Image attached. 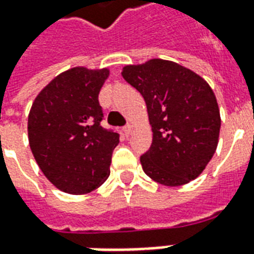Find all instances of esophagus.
<instances>
[{"label":"esophagus","mask_w":254,"mask_h":254,"mask_svg":"<svg viewBox=\"0 0 254 254\" xmlns=\"http://www.w3.org/2000/svg\"><path fill=\"white\" fill-rule=\"evenodd\" d=\"M132 132H133L132 125H127V127H124V134H125L127 137L130 136V134H132Z\"/></svg>","instance_id":"34e87169"}]
</instances>
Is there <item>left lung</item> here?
I'll return each instance as SVG.
<instances>
[{
    "label": "left lung",
    "mask_w": 254,
    "mask_h": 254,
    "mask_svg": "<svg viewBox=\"0 0 254 254\" xmlns=\"http://www.w3.org/2000/svg\"><path fill=\"white\" fill-rule=\"evenodd\" d=\"M121 74L144 97L152 127V145L140 157L144 172L170 187L198 178L215 153L221 129L217 98L207 82L163 59L125 65Z\"/></svg>",
    "instance_id": "1"
}]
</instances>
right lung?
Returning a JSON list of instances; mask_svg holds the SVG:
<instances>
[{"label":"right lung","instance_id":"add662e5","mask_svg":"<svg viewBox=\"0 0 254 254\" xmlns=\"http://www.w3.org/2000/svg\"><path fill=\"white\" fill-rule=\"evenodd\" d=\"M109 68L74 67L37 94L28 116L29 146L43 174L63 192L82 195L110 175L118 133L103 129L98 94Z\"/></svg>","mask_w":254,"mask_h":254}]
</instances>
